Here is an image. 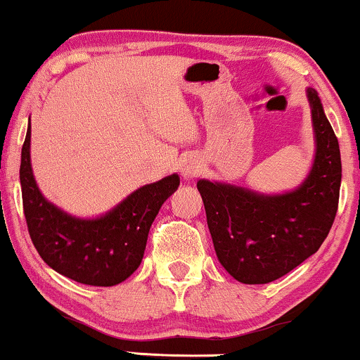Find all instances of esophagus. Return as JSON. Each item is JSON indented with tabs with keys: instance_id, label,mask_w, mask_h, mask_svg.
Returning <instances> with one entry per match:
<instances>
[{
	"instance_id": "obj_1",
	"label": "esophagus",
	"mask_w": 360,
	"mask_h": 360,
	"mask_svg": "<svg viewBox=\"0 0 360 360\" xmlns=\"http://www.w3.org/2000/svg\"><path fill=\"white\" fill-rule=\"evenodd\" d=\"M205 169V160L198 155H191L181 164V174H183L184 179H191V177H196L201 171Z\"/></svg>"
}]
</instances>
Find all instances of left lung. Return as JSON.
Returning a JSON list of instances; mask_svg holds the SVG:
<instances>
[{
    "mask_svg": "<svg viewBox=\"0 0 360 360\" xmlns=\"http://www.w3.org/2000/svg\"><path fill=\"white\" fill-rule=\"evenodd\" d=\"M315 131V159L296 189L264 194L200 179L210 233L220 264L243 284L283 278L320 249L335 220L342 162L338 140L318 93L307 89Z\"/></svg>",
    "mask_w": 360,
    "mask_h": 360,
    "instance_id": "1",
    "label": "left lung"
}]
</instances>
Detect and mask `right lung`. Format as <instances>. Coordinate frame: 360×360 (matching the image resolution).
Segmentation results:
<instances>
[{
    "instance_id": "obj_1",
    "label": "right lung",
    "mask_w": 360,
    "mask_h": 360,
    "mask_svg": "<svg viewBox=\"0 0 360 360\" xmlns=\"http://www.w3.org/2000/svg\"><path fill=\"white\" fill-rule=\"evenodd\" d=\"M30 134L22 147L20 184L28 233L47 266L89 286H115L130 278L146 252L148 230L160 206L179 188L171 174L128 194L122 203L96 218L64 212L40 193L32 171Z\"/></svg>"
}]
</instances>
